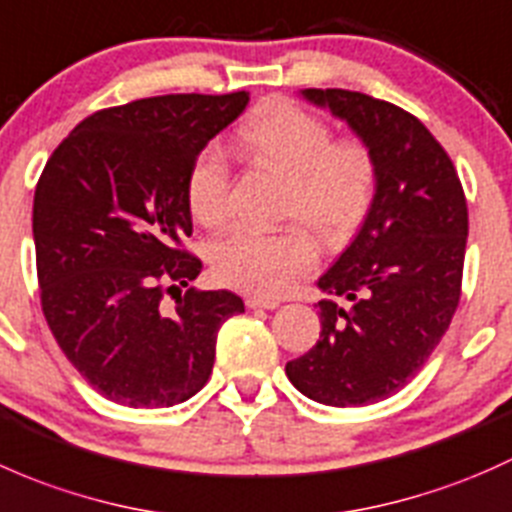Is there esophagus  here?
<instances>
[{"label":"esophagus","instance_id":"obj_1","mask_svg":"<svg viewBox=\"0 0 512 512\" xmlns=\"http://www.w3.org/2000/svg\"><path fill=\"white\" fill-rule=\"evenodd\" d=\"M246 305H249L251 310H256V308L276 310L281 303H278L276 298H263V295H246Z\"/></svg>","mask_w":512,"mask_h":512}]
</instances>
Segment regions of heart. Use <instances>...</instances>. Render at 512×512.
<instances>
[{"label":"heart","instance_id":"obj_1","mask_svg":"<svg viewBox=\"0 0 512 512\" xmlns=\"http://www.w3.org/2000/svg\"><path fill=\"white\" fill-rule=\"evenodd\" d=\"M246 155L288 175L283 212L300 219L318 239L340 241L365 219L377 167L360 142H335L333 130L286 100L258 108L239 128ZM187 207L202 226L229 219V165L219 147H207L187 175ZM219 283L258 295H278L315 263L310 236L300 226L278 231L236 229L209 251Z\"/></svg>","mask_w":512,"mask_h":512}]
</instances>
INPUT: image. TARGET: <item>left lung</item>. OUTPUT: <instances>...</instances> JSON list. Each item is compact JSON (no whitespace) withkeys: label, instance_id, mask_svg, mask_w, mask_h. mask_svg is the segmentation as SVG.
I'll use <instances>...</instances> for the list:
<instances>
[{"label":"left lung","instance_id":"1","mask_svg":"<svg viewBox=\"0 0 512 512\" xmlns=\"http://www.w3.org/2000/svg\"><path fill=\"white\" fill-rule=\"evenodd\" d=\"M372 152V204L318 278L320 340L286 365L300 394L328 407L392 397L449 330L461 295L468 212L453 162L407 110L357 91L305 88Z\"/></svg>","mask_w":512,"mask_h":512}]
</instances>
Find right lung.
<instances>
[{
    "label": "right lung",
    "instance_id": "add662e5",
    "mask_svg": "<svg viewBox=\"0 0 512 512\" xmlns=\"http://www.w3.org/2000/svg\"><path fill=\"white\" fill-rule=\"evenodd\" d=\"M246 105V91L133 100L88 115L46 162L31 221L41 308L110 402H187L212 374L221 323L244 313L231 291H183L202 261L179 241L192 234L189 167Z\"/></svg>",
    "mask_w": 512,
    "mask_h": 512
}]
</instances>
